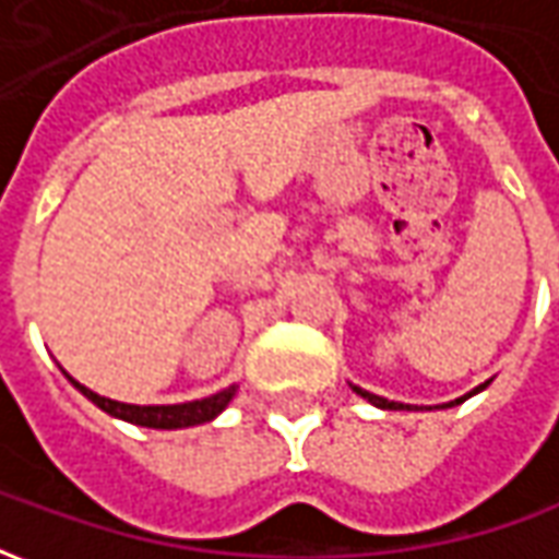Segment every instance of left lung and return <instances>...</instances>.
Segmentation results:
<instances>
[{
  "instance_id": "left-lung-1",
  "label": "left lung",
  "mask_w": 559,
  "mask_h": 559,
  "mask_svg": "<svg viewBox=\"0 0 559 559\" xmlns=\"http://www.w3.org/2000/svg\"><path fill=\"white\" fill-rule=\"evenodd\" d=\"M481 389H485V383H481L479 389H473L469 395H476V392H481ZM353 392H356V395H362L365 401H371L374 407H383V411H411V404H399V401L380 399V395H374V392H365V389H359V386H353ZM469 395H464V399H457V401H449V404H443V407H455V404H461V401H467Z\"/></svg>"
}]
</instances>
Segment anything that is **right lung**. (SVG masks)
Segmentation results:
<instances>
[{
    "mask_svg": "<svg viewBox=\"0 0 559 559\" xmlns=\"http://www.w3.org/2000/svg\"><path fill=\"white\" fill-rule=\"evenodd\" d=\"M71 380V377H68ZM74 386L86 395V399L95 404V407H102L104 413H110L116 419H126L131 425H143V428H164V431H173V428H191V425H203V421H212L218 416L230 399L236 395V386L224 389L218 395H212V399L203 401H188V404H167V407H138V404H119V401L102 399V395H95L92 389H86L78 380H71Z\"/></svg>",
    "mask_w": 559,
    "mask_h": 559,
    "instance_id": "1",
    "label": "right lung"
}]
</instances>
